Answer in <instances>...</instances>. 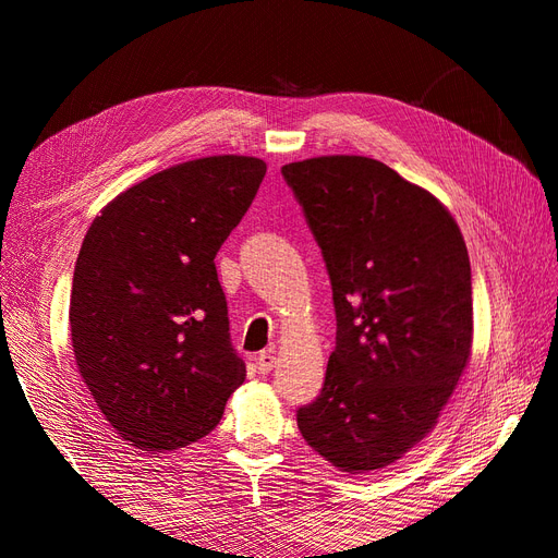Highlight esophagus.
Segmentation results:
<instances>
[{"label": "esophagus", "mask_w": 558, "mask_h": 558, "mask_svg": "<svg viewBox=\"0 0 558 558\" xmlns=\"http://www.w3.org/2000/svg\"><path fill=\"white\" fill-rule=\"evenodd\" d=\"M272 365H275V356H272V351H260V353H258V359H256V367H258V373H260V375H267L269 369H272Z\"/></svg>", "instance_id": "34e87169"}]
</instances>
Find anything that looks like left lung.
<instances>
[{
    "mask_svg": "<svg viewBox=\"0 0 558 558\" xmlns=\"http://www.w3.org/2000/svg\"><path fill=\"white\" fill-rule=\"evenodd\" d=\"M324 253L337 318L307 445L344 472L398 461L437 424L472 344L463 234L437 197L363 156L281 167Z\"/></svg>",
    "mask_w": 558,
    "mask_h": 558,
    "instance_id": "left-lung-1",
    "label": "left lung"
}]
</instances>
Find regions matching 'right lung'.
<instances>
[{
	"instance_id": "add662e5",
	"label": "right lung",
	"mask_w": 558,
	"mask_h": 558,
	"mask_svg": "<svg viewBox=\"0 0 558 558\" xmlns=\"http://www.w3.org/2000/svg\"><path fill=\"white\" fill-rule=\"evenodd\" d=\"M265 172L246 156L174 165L111 199L81 244L70 300L76 365L134 447L202 440L246 377L214 258Z\"/></svg>"
}]
</instances>
